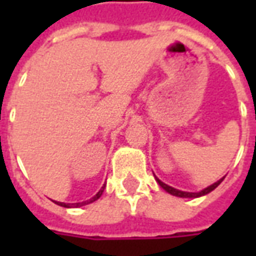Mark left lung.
Instances as JSON below:
<instances>
[{"label": "left lung", "mask_w": 256, "mask_h": 256, "mask_svg": "<svg viewBox=\"0 0 256 256\" xmlns=\"http://www.w3.org/2000/svg\"><path fill=\"white\" fill-rule=\"evenodd\" d=\"M155 178H156V181H158V184L160 185L162 188L164 189L166 192L170 193V194H172V196H177V198H200V196H204V194H207V193H210V192H211V190H214V189L216 188V186H218V185H220V184L222 182V181H224V178H225V177L220 178V181H216V182H215V184H212V185H210V186H207V188L203 189V190H200V192H198V193L182 192V190H178V189L172 188V186H168L167 184L162 182L160 180L156 177V176H155Z\"/></svg>", "instance_id": "obj_1"}]
</instances>
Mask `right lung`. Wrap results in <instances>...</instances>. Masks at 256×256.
Returning <instances> with one entry per match:
<instances>
[{
  "label": "right lung",
  "instance_id": "right-lung-1",
  "mask_svg": "<svg viewBox=\"0 0 256 256\" xmlns=\"http://www.w3.org/2000/svg\"><path fill=\"white\" fill-rule=\"evenodd\" d=\"M102 192H104V186L97 192V194L96 196H93L92 198H89V200H86V202H82V203H60V202H54L56 204H58V206H62V207H67V208H71V207H80V206H84V204H90L93 203V202H96L97 198H100V196L102 194Z\"/></svg>",
  "mask_w": 256,
  "mask_h": 256
}]
</instances>
